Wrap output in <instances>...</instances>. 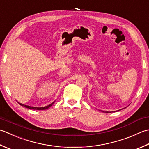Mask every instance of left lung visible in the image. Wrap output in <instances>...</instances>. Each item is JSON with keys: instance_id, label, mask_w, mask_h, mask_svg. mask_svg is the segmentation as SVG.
Here are the masks:
<instances>
[{"instance_id": "8db88e82", "label": "left lung", "mask_w": 149, "mask_h": 149, "mask_svg": "<svg viewBox=\"0 0 149 149\" xmlns=\"http://www.w3.org/2000/svg\"><path fill=\"white\" fill-rule=\"evenodd\" d=\"M124 109H125V108H124ZM103 112H107V113L109 112H105V111H103Z\"/></svg>"}]
</instances>
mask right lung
<instances>
[{
    "label": "right lung",
    "mask_w": 149,
    "mask_h": 149,
    "mask_svg": "<svg viewBox=\"0 0 149 149\" xmlns=\"http://www.w3.org/2000/svg\"><path fill=\"white\" fill-rule=\"evenodd\" d=\"M55 102V101H54ZM54 102H53V103L49 104V105L48 106H46V107H31V106H28V105H26V104H22V103H19V104H20V105H21L22 107H24L26 108H27V109H33V110H46V109H49V107H50L52 104H53L54 103Z\"/></svg>",
    "instance_id": "1"
}]
</instances>
